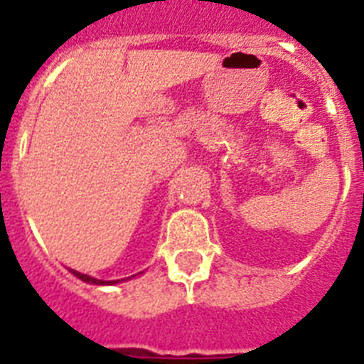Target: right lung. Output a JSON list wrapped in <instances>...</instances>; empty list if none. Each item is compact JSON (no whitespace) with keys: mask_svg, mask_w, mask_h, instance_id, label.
Returning <instances> with one entry per match:
<instances>
[{"mask_svg":"<svg viewBox=\"0 0 364 364\" xmlns=\"http://www.w3.org/2000/svg\"><path fill=\"white\" fill-rule=\"evenodd\" d=\"M69 272L73 273L74 277L82 279L83 282H89V284H96V286H112V284H118V282L124 281V279H122V281H100V279L91 277V275H85V273H80V272H76V269H69ZM133 277H134V275H133Z\"/></svg>","mask_w":364,"mask_h":364,"instance_id":"obj_1","label":"right lung"}]
</instances>
